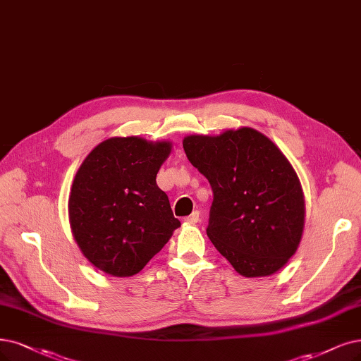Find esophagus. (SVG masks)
Here are the masks:
<instances>
[{
    "instance_id": "esophagus-1",
    "label": "esophagus",
    "mask_w": 361,
    "mask_h": 361,
    "mask_svg": "<svg viewBox=\"0 0 361 361\" xmlns=\"http://www.w3.org/2000/svg\"><path fill=\"white\" fill-rule=\"evenodd\" d=\"M199 220H201V219H199V211H193L190 216H188V217L184 219L185 223H190V224H195V223H197Z\"/></svg>"
}]
</instances>
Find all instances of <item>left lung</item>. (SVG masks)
<instances>
[{"label":"left lung","mask_w":361,"mask_h":361,"mask_svg":"<svg viewBox=\"0 0 361 361\" xmlns=\"http://www.w3.org/2000/svg\"><path fill=\"white\" fill-rule=\"evenodd\" d=\"M183 147L211 185L207 235L220 255L248 278L281 269L298 250L305 221L302 188L287 157L251 128L190 135Z\"/></svg>","instance_id":"obj_1"}]
</instances>
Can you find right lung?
<instances>
[{
  "instance_id": "obj_1",
  "label": "right lung",
  "mask_w": 361,
  "mask_h": 361,
  "mask_svg": "<svg viewBox=\"0 0 361 361\" xmlns=\"http://www.w3.org/2000/svg\"><path fill=\"white\" fill-rule=\"evenodd\" d=\"M169 153V142L110 138L77 171L70 223L80 250L98 269L114 276L138 274L180 228L156 184Z\"/></svg>"
}]
</instances>
